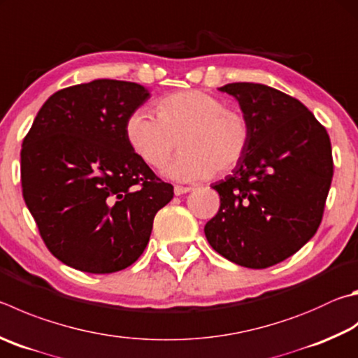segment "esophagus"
I'll use <instances>...</instances> for the list:
<instances>
[{
	"label": "esophagus",
	"mask_w": 358,
	"mask_h": 358,
	"mask_svg": "<svg viewBox=\"0 0 358 358\" xmlns=\"http://www.w3.org/2000/svg\"><path fill=\"white\" fill-rule=\"evenodd\" d=\"M191 191H192V187H187V186H175L173 187L175 196H183V194H187Z\"/></svg>",
	"instance_id": "esophagus-1"
}]
</instances>
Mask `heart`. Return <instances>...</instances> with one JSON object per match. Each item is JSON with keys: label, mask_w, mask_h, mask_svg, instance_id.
<instances>
[{"label": "heart", "mask_w": 358, "mask_h": 358, "mask_svg": "<svg viewBox=\"0 0 358 358\" xmlns=\"http://www.w3.org/2000/svg\"><path fill=\"white\" fill-rule=\"evenodd\" d=\"M158 117L136 109L125 120L129 147L148 166L159 167L177 145L183 150L162 169L167 177L196 181L230 171L247 152L250 129L245 117L203 90H181L161 99Z\"/></svg>", "instance_id": "1"}]
</instances>
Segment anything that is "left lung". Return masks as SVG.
Listing matches in <instances>:
<instances>
[{"mask_svg":"<svg viewBox=\"0 0 358 358\" xmlns=\"http://www.w3.org/2000/svg\"><path fill=\"white\" fill-rule=\"evenodd\" d=\"M239 103L250 141L231 175L213 185L220 208L208 243L230 262L264 269L315 236L334 177L330 139L301 101L258 83L219 87Z\"/></svg>","mask_w":358,"mask_h":358,"instance_id":"8db88e82","label":"left lung"}]
</instances>
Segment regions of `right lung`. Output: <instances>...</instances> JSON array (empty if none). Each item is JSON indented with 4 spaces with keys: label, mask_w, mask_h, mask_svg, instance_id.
Instances as JSON below:
<instances>
[{
    "label": "right lung",
    "mask_w": 358,
    "mask_h": 358,
    "mask_svg": "<svg viewBox=\"0 0 358 358\" xmlns=\"http://www.w3.org/2000/svg\"><path fill=\"white\" fill-rule=\"evenodd\" d=\"M148 99L136 83L76 84L51 95L26 134L24 203L50 252L70 268L111 274L131 266L173 197L125 136L127 117Z\"/></svg>",
    "instance_id": "1"
}]
</instances>
